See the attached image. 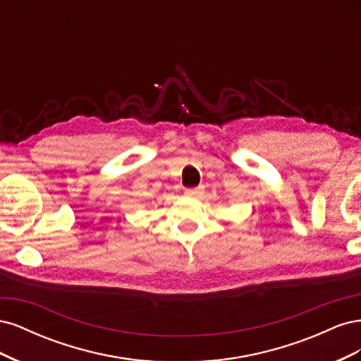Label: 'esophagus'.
Segmentation results:
<instances>
[{"mask_svg":"<svg viewBox=\"0 0 361 361\" xmlns=\"http://www.w3.org/2000/svg\"><path fill=\"white\" fill-rule=\"evenodd\" d=\"M185 194L190 195V197H200V195L203 194V187H199V188H190L185 191Z\"/></svg>","mask_w":361,"mask_h":361,"instance_id":"1","label":"esophagus"}]
</instances>
